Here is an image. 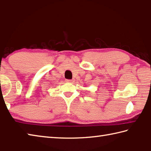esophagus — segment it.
I'll return each instance as SVG.
<instances>
[{
	"label": "esophagus",
	"instance_id": "1",
	"mask_svg": "<svg viewBox=\"0 0 151 151\" xmlns=\"http://www.w3.org/2000/svg\"><path fill=\"white\" fill-rule=\"evenodd\" d=\"M67 82H70V83H74L75 82V79H72V80H67L66 81Z\"/></svg>",
	"mask_w": 151,
	"mask_h": 151
}]
</instances>
